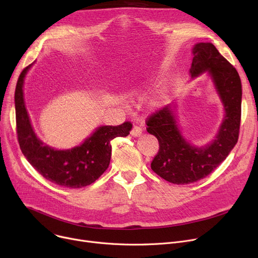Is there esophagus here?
I'll use <instances>...</instances> for the list:
<instances>
[{"instance_id":"1","label":"esophagus","mask_w":258,"mask_h":258,"mask_svg":"<svg viewBox=\"0 0 258 258\" xmlns=\"http://www.w3.org/2000/svg\"><path fill=\"white\" fill-rule=\"evenodd\" d=\"M131 134L133 135L134 137H138V136H140V135L142 134V127H140V126H138V125H134V126H133V128H132Z\"/></svg>"}]
</instances>
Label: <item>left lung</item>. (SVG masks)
I'll use <instances>...</instances> for the list:
<instances>
[{
    "instance_id": "1",
    "label": "left lung",
    "mask_w": 258,
    "mask_h": 258,
    "mask_svg": "<svg viewBox=\"0 0 258 258\" xmlns=\"http://www.w3.org/2000/svg\"><path fill=\"white\" fill-rule=\"evenodd\" d=\"M191 76L206 71L211 75L222 98L225 117L215 140L195 147L184 140L171 105L146 118V131L159 141V151L151 167L159 177L173 184H189L207 177L227 158L236 144L241 117V83L235 68L210 43L194 48Z\"/></svg>"
}]
</instances>
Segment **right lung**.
<instances>
[{
    "mask_svg": "<svg viewBox=\"0 0 258 258\" xmlns=\"http://www.w3.org/2000/svg\"><path fill=\"white\" fill-rule=\"evenodd\" d=\"M30 67L20 74L15 93L17 134L22 153L38 173L54 184L81 188L94 183L110 164L111 141L130 135L133 124L125 121L117 126H101L80 146L68 151L53 150L38 140L25 107L23 84Z\"/></svg>",
    "mask_w": 258,
    "mask_h": 258,
    "instance_id": "obj_1",
    "label": "right lung"
}]
</instances>
